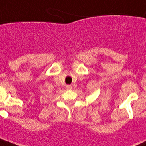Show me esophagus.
Returning a JSON list of instances; mask_svg holds the SVG:
<instances>
[{
    "label": "esophagus",
    "mask_w": 146,
    "mask_h": 146,
    "mask_svg": "<svg viewBox=\"0 0 146 146\" xmlns=\"http://www.w3.org/2000/svg\"><path fill=\"white\" fill-rule=\"evenodd\" d=\"M72 88H73V86H72L71 85L66 86V90H72Z\"/></svg>",
    "instance_id": "esophagus-1"
}]
</instances>
